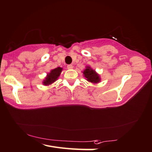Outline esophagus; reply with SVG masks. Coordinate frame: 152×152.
<instances>
[{
  "label": "esophagus",
  "mask_w": 152,
  "mask_h": 152,
  "mask_svg": "<svg viewBox=\"0 0 152 152\" xmlns=\"http://www.w3.org/2000/svg\"><path fill=\"white\" fill-rule=\"evenodd\" d=\"M72 68H73V66L72 65V64H69V65L67 66V68L68 69H72Z\"/></svg>",
  "instance_id": "obj_1"
}]
</instances>
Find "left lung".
<instances>
[{
	"instance_id": "left-lung-1",
	"label": "left lung",
	"mask_w": 152,
	"mask_h": 152,
	"mask_svg": "<svg viewBox=\"0 0 152 152\" xmlns=\"http://www.w3.org/2000/svg\"><path fill=\"white\" fill-rule=\"evenodd\" d=\"M84 76L86 78V80L92 82L94 84H97L100 82V76L98 73H96L95 70L90 66H86L85 70L83 71Z\"/></svg>"
}]
</instances>
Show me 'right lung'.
Listing matches in <instances>:
<instances>
[{"mask_svg": "<svg viewBox=\"0 0 152 152\" xmlns=\"http://www.w3.org/2000/svg\"><path fill=\"white\" fill-rule=\"evenodd\" d=\"M62 68L60 67H58L56 68H54L53 70L50 71V72L47 74V76L45 78V80L43 81V84L45 86L50 85L57 80L60 74L62 72Z\"/></svg>", "mask_w": 152, "mask_h": 152, "instance_id": "obj_1", "label": "right lung"}]
</instances>
